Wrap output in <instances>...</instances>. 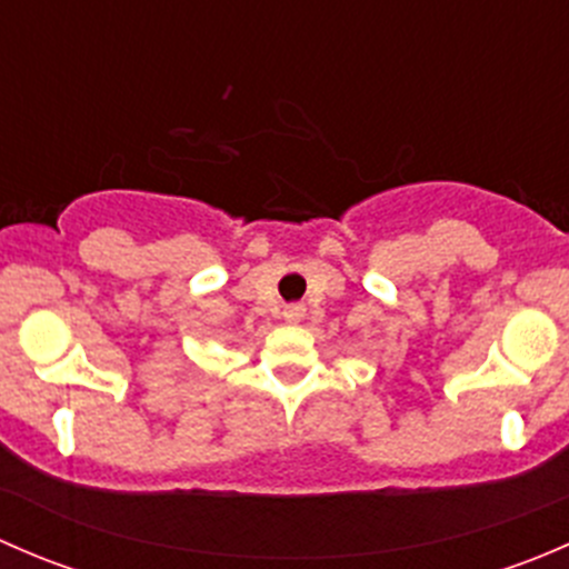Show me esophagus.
Returning <instances> with one entry per match:
<instances>
[{
  "mask_svg": "<svg viewBox=\"0 0 569 569\" xmlns=\"http://www.w3.org/2000/svg\"><path fill=\"white\" fill-rule=\"evenodd\" d=\"M302 317H306V306H300V302H297V306H286L283 308L286 325H300Z\"/></svg>",
  "mask_w": 569,
  "mask_h": 569,
  "instance_id": "esophagus-1",
  "label": "esophagus"
}]
</instances>
